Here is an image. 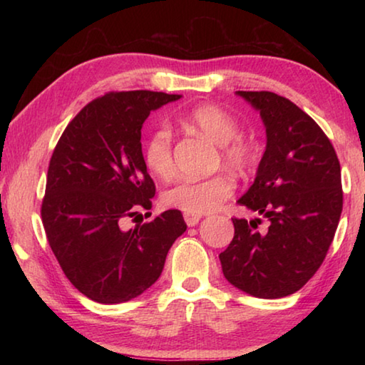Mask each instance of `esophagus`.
<instances>
[{
	"label": "esophagus",
	"mask_w": 365,
	"mask_h": 365,
	"mask_svg": "<svg viewBox=\"0 0 365 365\" xmlns=\"http://www.w3.org/2000/svg\"><path fill=\"white\" fill-rule=\"evenodd\" d=\"M183 217H185V222H187V225H188V227H195V225L197 224V222L201 220L200 215H190V214H185Z\"/></svg>",
	"instance_id": "1"
}]
</instances>
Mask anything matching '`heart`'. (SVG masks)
Masks as SVG:
<instances>
[{"instance_id": "heart-1", "label": "heart", "mask_w": 365, "mask_h": 365, "mask_svg": "<svg viewBox=\"0 0 365 365\" xmlns=\"http://www.w3.org/2000/svg\"><path fill=\"white\" fill-rule=\"evenodd\" d=\"M182 123L195 128L219 145L220 160L235 170H248L256 160L255 148L245 138L238 137V123L227 110L214 104H201L190 109ZM146 168L154 175L169 177L174 170L172 154V132L168 125L154 128L143 146ZM235 183L227 175H214L206 180L178 178L163 193V201L172 209L190 215L212 212L232 196Z\"/></svg>"}]
</instances>
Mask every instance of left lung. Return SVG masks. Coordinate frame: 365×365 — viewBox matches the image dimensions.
Masks as SVG:
<instances>
[{"mask_svg": "<svg viewBox=\"0 0 365 365\" xmlns=\"http://www.w3.org/2000/svg\"><path fill=\"white\" fill-rule=\"evenodd\" d=\"M259 110L267 145L255 183L238 205L269 220L232 219L233 240L219 259L225 279L256 298L293 294L322 265L343 211L341 169L317 122L272 91H237Z\"/></svg>", "mask_w": 365, "mask_h": 365, "instance_id": "8db88e82", "label": "left lung"}]
</instances>
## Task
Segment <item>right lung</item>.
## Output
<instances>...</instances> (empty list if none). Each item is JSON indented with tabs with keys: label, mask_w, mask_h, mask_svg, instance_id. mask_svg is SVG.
Here are the masks:
<instances>
[{
	"label": "right lung",
	"mask_w": 365,
	"mask_h": 365,
	"mask_svg": "<svg viewBox=\"0 0 365 365\" xmlns=\"http://www.w3.org/2000/svg\"><path fill=\"white\" fill-rule=\"evenodd\" d=\"M180 95L110 91L80 110L49 160L41 220L67 279L86 298L117 304L159 279L165 256L187 230L177 209L123 230L135 209H151L156 185L141 153L151 110Z\"/></svg>",
	"instance_id": "obj_1"
}]
</instances>
